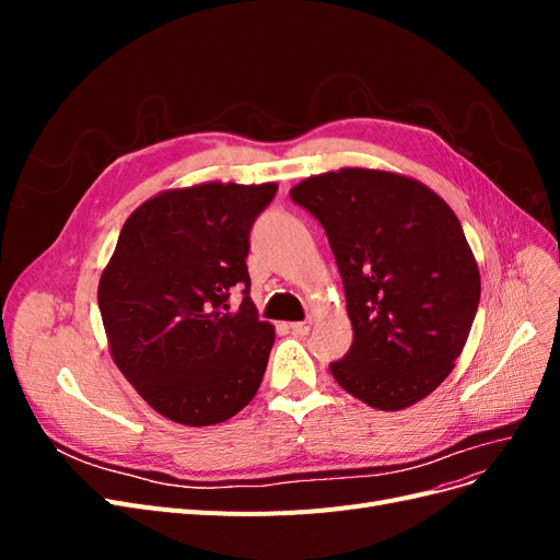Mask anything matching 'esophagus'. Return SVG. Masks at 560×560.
Here are the masks:
<instances>
[{
  "instance_id": "obj_1",
  "label": "esophagus",
  "mask_w": 560,
  "mask_h": 560,
  "mask_svg": "<svg viewBox=\"0 0 560 560\" xmlns=\"http://www.w3.org/2000/svg\"><path fill=\"white\" fill-rule=\"evenodd\" d=\"M290 329H292L294 334L303 336V334H308V331H311V322H292Z\"/></svg>"
}]
</instances>
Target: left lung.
I'll return each instance as SVG.
<instances>
[{"label": "left lung", "instance_id": "8db88e82", "mask_svg": "<svg viewBox=\"0 0 560 560\" xmlns=\"http://www.w3.org/2000/svg\"><path fill=\"white\" fill-rule=\"evenodd\" d=\"M325 226L341 270L352 346L329 371L378 411L446 381L479 308L477 259L448 202L399 173L341 167L290 191Z\"/></svg>", "mask_w": 560, "mask_h": 560}]
</instances>
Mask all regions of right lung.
Returning a JSON list of instances; mask_svg holds the SVG:
<instances>
[{
	"label": "right lung",
	"mask_w": 560,
	"mask_h": 560,
	"mask_svg": "<svg viewBox=\"0 0 560 560\" xmlns=\"http://www.w3.org/2000/svg\"><path fill=\"white\" fill-rule=\"evenodd\" d=\"M276 182H202L144 200L100 276L97 306L114 364L151 409L189 428L252 401L276 329L249 299V229ZM233 285H245L231 312Z\"/></svg>",
	"instance_id": "1"
}]
</instances>
